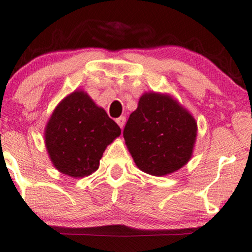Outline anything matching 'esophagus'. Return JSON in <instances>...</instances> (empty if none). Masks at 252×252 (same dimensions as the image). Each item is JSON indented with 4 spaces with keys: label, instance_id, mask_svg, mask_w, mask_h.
<instances>
[{
    "label": "esophagus",
    "instance_id": "esophagus-1",
    "mask_svg": "<svg viewBox=\"0 0 252 252\" xmlns=\"http://www.w3.org/2000/svg\"><path fill=\"white\" fill-rule=\"evenodd\" d=\"M125 122H126V118L124 117V116H122V117H119L116 119V123L118 124V126L120 127V128H123L124 125H125Z\"/></svg>",
    "mask_w": 252,
    "mask_h": 252
}]
</instances>
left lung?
<instances>
[{"instance_id":"8db88e82","label":"left lung","mask_w":252,"mask_h":252,"mask_svg":"<svg viewBox=\"0 0 252 252\" xmlns=\"http://www.w3.org/2000/svg\"><path fill=\"white\" fill-rule=\"evenodd\" d=\"M198 125L170 94L145 92L124 128L135 165L152 176H166L192 158Z\"/></svg>"}]
</instances>
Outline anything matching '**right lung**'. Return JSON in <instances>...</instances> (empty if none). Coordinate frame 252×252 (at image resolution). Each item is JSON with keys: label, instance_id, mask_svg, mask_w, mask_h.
<instances>
[{"label": "right lung", "instance_id": "add662e5", "mask_svg": "<svg viewBox=\"0 0 252 252\" xmlns=\"http://www.w3.org/2000/svg\"><path fill=\"white\" fill-rule=\"evenodd\" d=\"M120 133L103 108L85 91L76 90L54 108L46 123L44 142L56 169L82 178L99 168L104 150Z\"/></svg>", "mask_w": 252, "mask_h": 252}]
</instances>
